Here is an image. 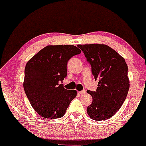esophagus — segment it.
<instances>
[{
	"label": "esophagus",
	"mask_w": 146,
	"mask_h": 146,
	"mask_svg": "<svg viewBox=\"0 0 146 146\" xmlns=\"http://www.w3.org/2000/svg\"><path fill=\"white\" fill-rule=\"evenodd\" d=\"M85 92H86V91L85 90H82V91H79L78 92V94H85Z\"/></svg>",
	"instance_id": "1"
}]
</instances>
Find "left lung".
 Instances as JSON below:
<instances>
[{
	"instance_id": "obj_1",
	"label": "left lung",
	"mask_w": 146,
	"mask_h": 146,
	"mask_svg": "<svg viewBox=\"0 0 146 146\" xmlns=\"http://www.w3.org/2000/svg\"><path fill=\"white\" fill-rule=\"evenodd\" d=\"M91 65L94 80L98 81L96 91L88 90L92 102L87 113L94 120H105L121 108L129 89L128 67L125 59L106 44H79Z\"/></svg>"
}]
</instances>
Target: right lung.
<instances>
[{"mask_svg": "<svg viewBox=\"0 0 146 146\" xmlns=\"http://www.w3.org/2000/svg\"><path fill=\"white\" fill-rule=\"evenodd\" d=\"M74 45H48L26 64L23 87L31 106L43 118H60L77 95L63 87L69 59L81 53Z\"/></svg>", "mask_w": 146, "mask_h": 146, "instance_id": "right-lung-1", "label": "right lung"}]
</instances>
